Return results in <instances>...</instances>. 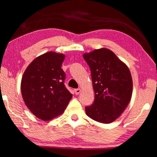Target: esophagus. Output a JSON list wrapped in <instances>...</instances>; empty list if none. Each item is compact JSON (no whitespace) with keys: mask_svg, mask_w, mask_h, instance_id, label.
<instances>
[{"mask_svg":"<svg viewBox=\"0 0 157 157\" xmlns=\"http://www.w3.org/2000/svg\"><path fill=\"white\" fill-rule=\"evenodd\" d=\"M74 92H75V94L76 95H78V94H79V93H80L81 90L79 89V88H77V89H75V90H74Z\"/></svg>","mask_w":157,"mask_h":157,"instance_id":"obj_1","label":"esophagus"}]
</instances>
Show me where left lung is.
<instances>
[{
    "label": "left lung",
    "mask_w": 157,
    "mask_h": 157,
    "mask_svg": "<svg viewBox=\"0 0 157 157\" xmlns=\"http://www.w3.org/2000/svg\"><path fill=\"white\" fill-rule=\"evenodd\" d=\"M91 71L95 98L86 106V113L94 121H114L128 106L133 83L128 67L107 48L97 49L83 55Z\"/></svg>",
    "instance_id": "1"
}]
</instances>
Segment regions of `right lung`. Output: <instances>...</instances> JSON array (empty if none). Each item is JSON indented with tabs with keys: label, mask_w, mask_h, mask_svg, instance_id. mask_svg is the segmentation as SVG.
Segmentation results:
<instances>
[{
	"label": "right lung",
	"mask_w": 157,
	"mask_h": 157,
	"mask_svg": "<svg viewBox=\"0 0 157 157\" xmlns=\"http://www.w3.org/2000/svg\"><path fill=\"white\" fill-rule=\"evenodd\" d=\"M65 55L48 52L33 61L23 73L21 90L26 106L38 118L48 121L61 115L72 98L61 69Z\"/></svg>",
	"instance_id": "1"
}]
</instances>
